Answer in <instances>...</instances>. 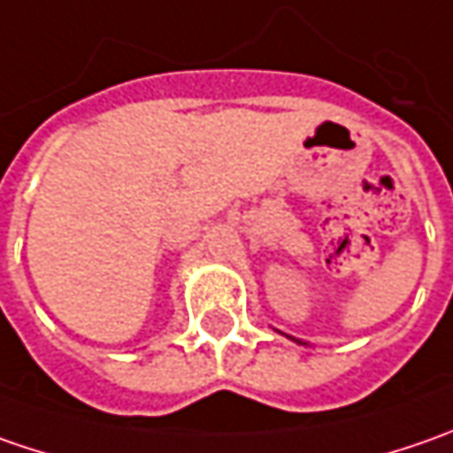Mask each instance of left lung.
Masks as SVG:
<instances>
[{
    "instance_id": "8db88e82",
    "label": "left lung",
    "mask_w": 453,
    "mask_h": 453,
    "mask_svg": "<svg viewBox=\"0 0 453 453\" xmlns=\"http://www.w3.org/2000/svg\"><path fill=\"white\" fill-rule=\"evenodd\" d=\"M289 338V335H288ZM289 340H295V342H300V345H307V342H303V340H297V338H289Z\"/></svg>"
}]
</instances>
